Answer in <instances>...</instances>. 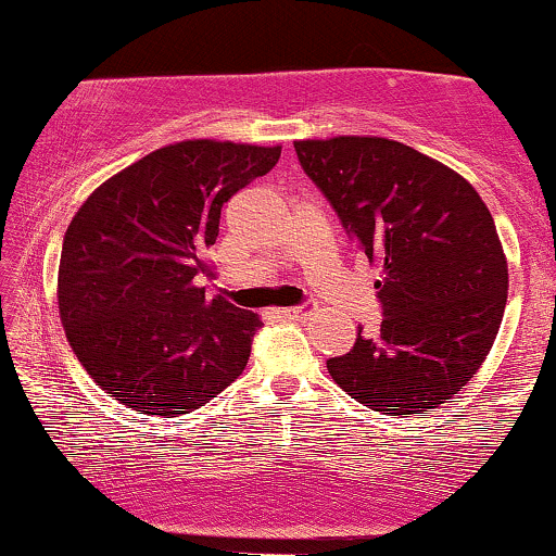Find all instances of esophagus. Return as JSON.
Here are the masks:
<instances>
[{"mask_svg":"<svg viewBox=\"0 0 556 556\" xmlns=\"http://www.w3.org/2000/svg\"><path fill=\"white\" fill-rule=\"evenodd\" d=\"M286 319H304L312 314V304H301V306H289V309H280Z\"/></svg>","mask_w":556,"mask_h":556,"instance_id":"34e87169","label":"esophagus"}]
</instances>
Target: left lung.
Wrapping results in <instances>:
<instances>
[{
  "label": "left lung",
  "mask_w": 556,
  "mask_h": 556,
  "mask_svg": "<svg viewBox=\"0 0 556 556\" xmlns=\"http://www.w3.org/2000/svg\"><path fill=\"white\" fill-rule=\"evenodd\" d=\"M306 177L348 237L383 265L381 330L327 361L334 383L381 415H420L462 392L490 353L508 263L471 185L400 141H296Z\"/></svg>",
  "instance_id": "left-lung-1"
}]
</instances>
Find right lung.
Instances as JSON below:
<instances>
[{"label": "right lung", "instance_id": "add662e5", "mask_svg": "<svg viewBox=\"0 0 556 556\" xmlns=\"http://www.w3.org/2000/svg\"><path fill=\"white\" fill-rule=\"evenodd\" d=\"M280 147L180 141L113 175L68 224L59 312L87 374L141 415L203 407L244 371L257 314L205 296L224 203Z\"/></svg>", "mask_w": 556, "mask_h": 556}]
</instances>
